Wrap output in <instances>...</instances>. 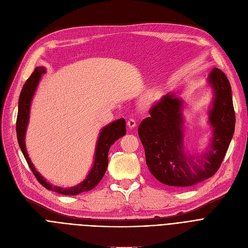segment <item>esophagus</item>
Instances as JSON below:
<instances>
[{"mask_svg":"<svg viewBox=\"0 0 248 248\" xmlns=\"http://www.w3.org/2000/svg\"><path fill=\"white\" fill-rule=\"evenodd\" d=\"M136 125H137V122H136L135 119H129V120L127 121V126H128L129 128H133V127H135Z\"/></svg>","mask_w":248,"mask_h":248,"instance_id":"obj_1","label":"esophagus"}]
</instances>
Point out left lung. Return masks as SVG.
Segmentation results:
<instances>
[{"label":"left lung","instance_id":"left-lung-1","mask_svg":"<svg viewBox=\"0 0 248 248\" xmlns=\"http://www.w3.org/2000/svg\"><path fill=\"white\" fill-rule=\"evenodd\" d=\"M214 101L209 111L213 135L209 151L194 161L184 153L181 129L183 106L174 94H167L150 108L151 117L139 126V137L145 153L146 166L161 184L185 188L211 177L220 168L235 126L232 87L225 74L214 68L209 75Z\"/></svg>","mask_w":248,"mask_h":248}]
</instances>
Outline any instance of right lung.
I'll use <instances>...</instances> for the list:
<instances>
[{
	"mask_svg": "<svg viewBox=\"0 0 248 248\" xmlns=\"http://www.w3.org/2000/svg\"><path fill=\"white\" fill-rule=\"evenodd\" d=\"M45 73H46L45 68H42V67L36 68L35 71L32 72V74L25 82L20 94L18 117H16V138H18L21 151L28 162L29 168L31 169L32 173H34L39 183L46 189L53 190L55 192H58L63 195H77L82 192L92 190L93 187H95L98 185V183L102 180V178L106 173V170L108 169V155L110 145L114 143L115 140L124 136L126 133L125 121L124 119H120L103 128L100 137H98V140L95 148L93 167L90 171V173L88 174L87 178L82 181L81 184L71 188H62L59 186H52L48 183H46V179L43 176H41V174L36 170L34 166H32L25 146V135H26L27 124L29 122L31 101L32 98V95H34L36 88L39 84V80L42 75Z\"/></svg>",
	"mask_w": 248,
	"mask_h": 248,
	"instance_id": "1",
	"label": "right lung"
}]
</instances>
